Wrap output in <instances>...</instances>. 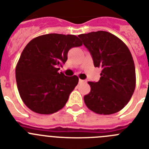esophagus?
<instances>
[{
  "instance_id": "34e87169",
  "label": "esophagus",
  "mask_w": 149,
  "mask_h": 149,
  "mask_svg": "<svg viewBox=\"0 0 149 149\" xmlns=\"http://www.w3.org/2000/svg\"><path fill=\"white\" fill-rule=\"evenodd\" d=\"M86 81L85 80H81V79H79V84H83V83H86Z\"/></svg>"
}]
</instances>
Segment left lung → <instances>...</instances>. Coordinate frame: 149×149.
<instances>
[{
	"label": "left lung",
	"instance_id": "left-lung-1",
	"mask_svg": "<svg viewBox=\"0 0 149 149\" xmlns=\"http://www.w3.org/2000/svg\"><path fill=\"white\" fill-rule=\"evenodd\" d=\"M93 56L95 67L102 68L98 82L84 96L89 110L98 114L110 115L126 106L136 86L135 65L131 51L120 39L106 31L78 36Z\"/></svg>",
	"mask_w": 149,
	"mask_h": 149
}]
</instances>
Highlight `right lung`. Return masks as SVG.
I'll use <instances>...</instances> for the list:
<instances>
[{"instance_id": "add662e5", "label": "right lung", "mask_w": 149, "mask_h": 149, "mask_svg": "<svg viewBox=\"0 0 149 149\" xmlns=\"http://www.w3.org/2000/svg\"><path fill=\"white\" fill-rule=\"evenodd\" d=\"M82 45L74 35L50 33L34 38L26 45L15 77L21 98L30 110L52 114L65 106L79 79L59 73V66L66 62L71 48Z\"/></svg>"}]
</instances>
